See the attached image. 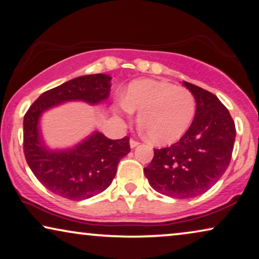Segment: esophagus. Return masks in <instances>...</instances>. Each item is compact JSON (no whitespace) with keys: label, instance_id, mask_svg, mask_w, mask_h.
Instances as JSON below:
<instances>
[{"label":"esophagus","instance_id":"obj_1","mask_svg":"<svg viewBox=\"0 0 259 259\" xmlns=\"http://www.w3.org/2000/svg\"><path fill=\"white\" fill-rule=\"evenodd\" d=\"M138 144H140V142H137V141H135V140H130V148L131 149L136 148Z\"/></svg>","mask_w":259,"mask_h":259}]
</instances>
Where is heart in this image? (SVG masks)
Masks as SVG:
<instances>
[{
    "label": "heart",
    "mask_w": 259,
    "mask_h": 259,
    "mask_svg": "<svg viewBox=\"0 0 259 259\" xmlns=\"http://www.w3.org/2000/svg\"><path fill=\"white\" fill-rule=\"evenodd\" d=\"M117 111L138 114V123L156 144L180 140L194 121L196 100L190 90L172 83L138 79L130 83Z\"/></svg>",
    "instance_id": "1"
}]
</instances>
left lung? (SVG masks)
<instances>
[{
	"mask_svg": "<svg viewBox=\"0 0 259 259\" xmlns=\"http://www.w3.org/2000/svg\"><path fill=\"white\" fill-rule=\"evenodd\" d=\"M196 100L195 118L177 143L155 149L144 167L151 188L175 198H192L209 190L231 161L236 128L230 112L216 95L183 82Z\"/></svg>",
	"mask_w": 259,
	"mask_h": 259,
	"instance_id": "1",
	"label": "left lung"
}]
</instances>
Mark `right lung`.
<instances>
[{
	"label": "right lung",
	"instance_id": "1",
	"mask_svg": "<svg viewBox=\"0 0 259 259\" xmlns=\"http://www.w3.org/2000/svg\"><path fill=\"white\" fill-rule=\"evenodd\" d=\"M110 88L109 75L79 76L43 93L24 115L25 159L35 177L55 195L82 201L104 191L115 178L121 158L130 152L129 137L110 140L96 130L74 147L53 150L42 137V115L65 102L103 103Z\"/></svg>",
	"mask_w": 259,
	"mask_h": 259
}]
</instances>
